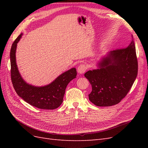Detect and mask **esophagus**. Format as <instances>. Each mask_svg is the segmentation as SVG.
Masks as SVG:
<instances>
[{
    "label": "esophagus",
    "instance_id": "esophagus-1",
    "mask_svg": "<svg viewBox=\"0 0 148 148\" xmlns=\"http://www.w3.org/2000/svg\"><path fill=\"white\" fill-rule=\"evenodd\" d=\"M87 70V66L84 64H81L79 65L78 67V72L79 73H84L86 70Z\"/></svg>",
    "mask_w": 148,
    "mask_h": 148
}]
</instances>
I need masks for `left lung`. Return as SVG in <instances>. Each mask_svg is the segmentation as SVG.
<instances>
[{
    "mask_svg": "<svg viewBox=\"0 0 148 148\" xmlns=\"http://www.w3.org/2000/svg\"><path fill=\"white\" fill-rule=\"evenodd\" d=\"M99 68L84 73L91 84L89 99L97 106L117 104L127 96L138 74L133 39L128 47L110 51L98 64Z\"/></svg>",
    "mask_w": 148,
    "mask_h": 148,
    "instance_id": "8db88e82",
    "label": "left lung"
}]
</instances>
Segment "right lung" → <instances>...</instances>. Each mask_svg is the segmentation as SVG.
Segmentation results:
<instances>
[{
	"instance_id": "1",
	"label": "right lung",
	"mask_w": 148,
	"mask_h": 148,
	"mask_svg": "<svg viewBox=\"0 0 148 148\" xmlns=\"http://www.w3.org/2000/svg\"><path fill=\"white\" fill-rule=\"evenodd\" d=\"M22 34H20L15 40L10 49L11 79L13 88L17 95L30 105L41 109H56L63 102L66 86L76 78L77 70L70 69L44 86L38 87L26 83L21 77L16 63V46Z\"/></svg>"
}]
</instances>
